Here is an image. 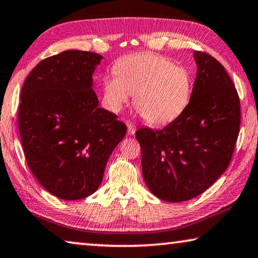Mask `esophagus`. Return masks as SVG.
Instances as JSON below:
<instances>
[{
	"mask_svg": "<svg viewBox=\"0 0 258 258\" xmlns=\"http://www.w3.org/2000/svg\"><path fill=\"white\" fill-rule=\"evenodd\" d=\"M127 131H128V134L130 136H133L134 133H136V126H134V124H132V122H127Z\"/></svg>",
	"mask_w": 258,
	"mask_h": 258,
	"instance_id": "1",
	"label": "esophagus"
}]
</instances>
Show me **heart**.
Here are the masks:
<instances>
[{
  "mask_svg": "<svg viewBox=\"0 0 258 258\" xmlns=\"http://www.w3.org/2000/svg\"><path fill=\"white\" fill-rule=\"evenodd\" d=\"M134 95V108L151 125H164L180 116L189 103L191 76L165 57L151 52L130 55L104 79L107 108L118 113Z\"/></svg>",
  "mask_w": 258,
  "mask_h": 258,
  "instance_id": "heart-1",
  "label": "heart"
}]
</instances>
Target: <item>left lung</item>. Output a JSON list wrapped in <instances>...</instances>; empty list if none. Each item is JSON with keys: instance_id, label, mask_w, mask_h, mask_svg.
<instances>
[{"instance_id": "8db88e82", "label": "left lung", "mask_w": 258, "mask_h": 258, "mask_svg": "<svg viewBox=\"0 0 258 258\" xmlns=\"http://www.w3.org/2000/svg\"><path fill=\"white\" fill-rule=\"evenodd\" d=\"M198 67L187 108L162 130L139 128L141 165L156 198L183 202L202 194L230 164L240 130V101L217 59L194 52Z\"/></svg>"}]
</instances>
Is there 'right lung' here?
Masks as SVG:
<instances>
[{
    "mask_svg": "<svg viewBox=\"0 0 258 258\" xmlns=\"http://www.w3.org/2000/svg\"><path fill=\"white\" fill-rule=\"evenodd\" d=\"M103 56L65 50L41 60L20 94L24 154L41 186L68 201L100 187L110 155L126 134L116 114L99 107L93 75Z\"/></svg>",
    "mask_w": 258,
    "mask_h": 258,
    "instance_id": "obj_1",
    "label": "right lung"
}]
</instances>
